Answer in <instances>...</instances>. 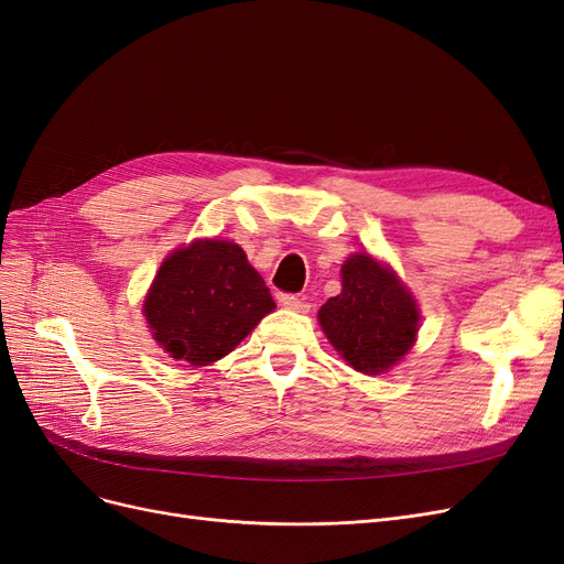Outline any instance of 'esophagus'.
Masks as SVG:
<instances>
[{
  "instance_id": "obj_1",
  "label": "esophagus",
  "mask_w": 564,
  "mask_h": 564,
  "mask_svg": "<svg viewBox=\"0 0 564 564\" xmlns=\"http://www.w3.org/2000/svg\"><path fill=\"white\" fill-rule=\"evenodd\" d=\"M280 303L284 305L286 311H296V313H308V311H311V305L305 303V299H299V296H294V294H282V296H280Z\"/></svg>"
}]
</instances>
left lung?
Returning a JSON list of instances; mask_svg holds the SVG:
<instances>
[{"mask_svg": "<svg viewBox=\"0 0 564 564\" xmlns=\"http://www.w3.org/2000/svg\"><path fill=\"white\" fill-rule=\"evenodd\" d=\"M340 282V294L317 313L324 334L352 369L369 377L388 371L416 340L421 315L414 296L371 253H350Z\"/></svg>", "mask_w": 564, "mask_h": 564, "instance_id": "obj_1", "label": "left lung"}]
</instances>
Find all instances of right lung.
I'll return each mask as SVG.
<instances>
[{"label": "right lung", "mask_w": 564, "mask_h": 564, "mask_svg": "<svg viewBox=\"0 0 564 564\" xmlns=\"http://www.w3.org/2000/svg\"><path fill=\"white\" fill-rule=\"evenodd\" d=\"M272 311L263 278L228 240H195L166 256L143 303L158 344L191 367L232 352Z\"/></svg>", "instance_id": "1"}]
</instances>
